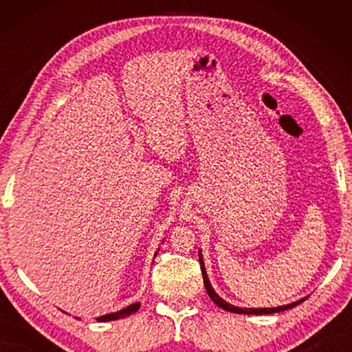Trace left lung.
Listing matches in <instances>:
<instances>
[{
    "mask_svg": "<svg viewBox=\"0 0 352 352\" xmlns=\"http://www.w3.org/2000/svg\"><path fill=\"white\" fill-rule=\"evenodd\" d=\"M199 259H200V267H201V275H204V284H205V289L208 292V295H210L211 300L216 302L219 307H222L223 311H228V312H233V314H245V315H265V314H275V312H283V311H287V309H292L300 305L306 300L307 296L301 298V300H298L295 302H290V305H285V306H278V307H237L230 305V302H226L223 298H220L216 290L212 289V285L210 283V279H208V273L205 269V262H204V256H201V252L199 250Z\"/></svg>",
    "mask_w": 352,
    "mask_h": 352,
    "instance_id": "8db88e82",
    "label": "left lung"
}]
</instances>
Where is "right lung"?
I'll return each instance as SVG.
<instances>
[{
    "instance_id": "add662e5",
    "label": "right lung",
    "mask_w": 352,
    "mask_h": 352,
    "mask_svg": "<svg viewBox=\"0 0 352 352\" xmlns=\"http://www.w3.org/2000/svg\"><path fill=\"white\" fill-rule=\"evenodd\" d=\"M160 250V248H158ZM158 250L157 252H155V256L158 254ZM140 302H133V305H130V306H127V307H124V309H121V311H118V312H111V314H105V315H100V317H98L96 318V321H100V323H102V321H113V320H121V318H126V317H129V315H132V314H135V312H138V309H140Z\"/></svg>"
}]
</instances>
